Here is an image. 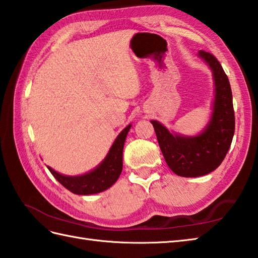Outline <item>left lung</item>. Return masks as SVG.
Returning <instances> with one entry per match:
<instances>
[{
  "label": "left lung",
  "instance_id": "left-lung-1",
  "mask_svg": "<svg viewBox=\"0 0 258 258\" xmlns=\"http://www.w3.org/2000/svg\"><path fill=\"white\" fill-rule=\"evenodd\" d=\"M200 56L210 65L215 80L214 111L204 132L195 138H184L171 134L157 120H151L168 167L184 177L203 176L220 166L235 132L233 96L227 75L213 54L200 51Z\"/></svg>",
  "mask_w": 258,
  "mask_h": 258
}]
</instances>
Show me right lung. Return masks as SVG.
Listing matches in <instances>:
<instances>
[{
    "mask_svg": "<svg viewBox=\"0 0 258 258\" xmlns=\"http://www.w3.org/2000/svg\"><path fill=\"white\" fill-rule=\"evenodd\" d=\"M131 125L118 134L114 144L109 150L101 165H98L92 172L81 175V176H65L48 167V171L61 183L65 188L78 195L96 194L111 187L119 177L123 168V147Z\"/></svg>",
    "mask_w": 258,
    "mask_h": 258,
    "instance_id": "obj_1",
    "label": "right lung"
}]
</instances>
